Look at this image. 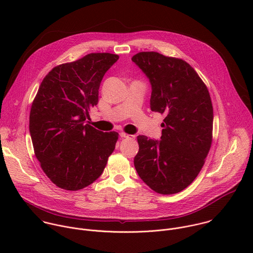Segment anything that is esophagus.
<instances>
[{"label":"esophagus","instance_id":"1","mask_svg":"<svg viewBox=\"0 0 253 253\" xmlns=\"http://www.w3.org/2000/svg\"><path fill=\"white\" fill-rule=\"evenodd\" d=\"M120 136H121L122 138H126V139H134V138H135L134 135H129V134H126V133H124V132L120 133Z\"/></svg>","mask_w":253,"mask_h":253}]
</instances>
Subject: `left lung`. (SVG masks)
Wrapping results in <instances>:
<instances>
[{"label":"left lung","instance_id":"1","mask_svg":"<svg viewBox=\"0 0 253 253\" xmlns=\"http://www.w3.org/2000/svg\"><path fill=\"white\" fill-rule=\"evenodd\" d=\"M132 61L151 83V110L165 115L161 140L137 137L134 166L155 192L178 193L197 177L211 147L213 107L208 89L182 59L140 52Z\"/></svg>","mask_w":253,"mask_h":253}]
</instances>
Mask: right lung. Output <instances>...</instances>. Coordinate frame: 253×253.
Masks as SVG:
<instances>
[{
  "label": "right lung",
  "instance_id": "add662e5",
  "mask_svg": "<svg viewBox=\"0 0 253 253\" xmlns=\"http://www.w3.org/2000/svg\"><path fill=\"white\" fill-rule=\"evenodd\" d=\"M119 56L91 53L53 68L43 79L30 112V134L36 157L59 188L76 191L102 174L119 134L89 124L98 104L99 87Z\"/></svg>",
  "mask_w": 253,
  "mask_h": 253
}]
</instances>
